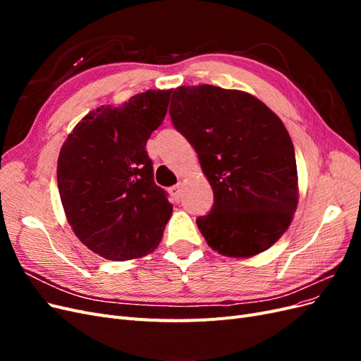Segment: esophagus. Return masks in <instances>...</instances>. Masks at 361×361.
<instances>
[{
	"label": "esophagus",
	"instance_id": "esophagus-1",
	"mask_svg": "<svg viewBox=\"0 0 361 361\" xmlns=\"http://www.w3.org/2000/svg\"><path fill=\"white\" fill-rule=\"evenodd\" d=\"M170 194L176 200H180V197H182V183H178V185H174V187H171Z\"/></svg>",
	"mask_w": 361,
	"mask_h": 361
}]
</instances>
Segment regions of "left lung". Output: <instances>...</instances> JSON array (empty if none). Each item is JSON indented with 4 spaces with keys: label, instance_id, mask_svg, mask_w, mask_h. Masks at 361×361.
<instances>
[{
    "label": "left lung",
    "instance_id": "1",
    "mask_svg": "<svg viewBox=\"0 0 361 361\" xmlns=\"http://www.w3.org/2000/svg\"><path fill=\"white\" fill-rule=\"evenodd\" d=\"M170 117L214 191L211 212L195 221L207 245L250 257L276 244L298 204L295 150L279 116L253 94L202 84L173 92Z\"/></svg>",
    "mask_w": 361,
    "mask_h": 361
}]
</instances>
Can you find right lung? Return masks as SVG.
<instances>
[{"label":"right lung","mask_w":361,"mask_h":361,"mask_svg":"<svg viewBox=\"0 0 361 361\" xmlns=\"http://www.w3.org/2000/svg\"><path fill=\"white\" fill-rule=\"evenodd\" d=\"M170 94L147 90L120 106L96 108L61 146L57 183L64 214L80 241L108 260L152 253L171 216L146 150Z\"/></svg>","instance_id":"obj_1"}]
</instances>
